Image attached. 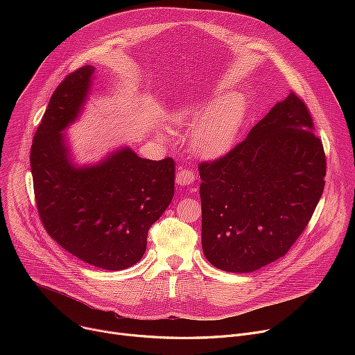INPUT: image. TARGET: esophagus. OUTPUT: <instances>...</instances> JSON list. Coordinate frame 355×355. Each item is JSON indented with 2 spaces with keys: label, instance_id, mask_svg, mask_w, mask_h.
Here are the masks:
<instances>
[{
  "label": "esophagus",
  "instance_id": "esophagus-1",
  "mask_svg": "<svg viewBox=\"0 0 355 355\" xmlns=\"http://www.w3.org/2000/svg\"><path fill=\"white\" fill-rule=\"evenodd\" d=\"M193 181H195V175H193L192 171L184 170V168L178 170V173H177V175H175V182H177L178 185L185 187V185L192 184Z\"/></svg>",
  "mask_w": 355,
  "mask_h": 355
}]
</instances>
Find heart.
<instances>
[{
	"label": "heart",
	"instance_id": "b5f03b06",
	"mask_svg": "<svg viewBox=\"0 0 355 355\" xmlns=\"http://www.w3.org/2000/svg\"><path fill=\"white\" fill-rule=\"evenodd\" d=\"M245 99L234 94L211 105L208 110H199L191 104L180 105L173 111L170 122L178 128L195 125L191 133L193 153L212 159L223 155L233 146L245 121Z\"/></svg>",
	"mask_w": 355,
	"mask_h": 355
}]
</instances>
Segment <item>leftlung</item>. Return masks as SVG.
<instances>
[{"label": "left lung", "mask_w": 355, "mask_h": 355, "mask_svg": "<svg viewBox=\"0 0 355 355\" xmlns=\"http://www.w3.org/2000/svg\"><path fill=\"white\" fill-rule=\"evenodd\" d=\"M198 168L207 260L252 272L285 256L308 226L326 157L308 107L291 92L226 156Z\"/></svg>", "instance_id": "8db88e82"}]
</instances>
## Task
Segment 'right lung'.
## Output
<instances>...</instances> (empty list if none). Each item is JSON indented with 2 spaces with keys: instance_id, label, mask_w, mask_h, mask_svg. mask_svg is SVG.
Returning a JSON list of instances; mask_svg holds the SVG:
<instances>
[{
  "instance_id": "obj_1",
  "label": "right lung",
  "mask_w": 355,
  "mask_h": 355,
  "mask_svg": "<svg viewBox=\"0 0 355 355\" xmlns=\"http://www.w3.org/2000/svg\"><path fill=\"white\" fill-rule=\"evenodd\" d=\"M94 70L84 66L55 89L32 141L31 170L49 236L87 264L118 271L143 257L150 226L174 196L175 163L141 159L129 147L96 164L73 162L63 130L78 119Z\"/></svg>"
}]
</instances>
